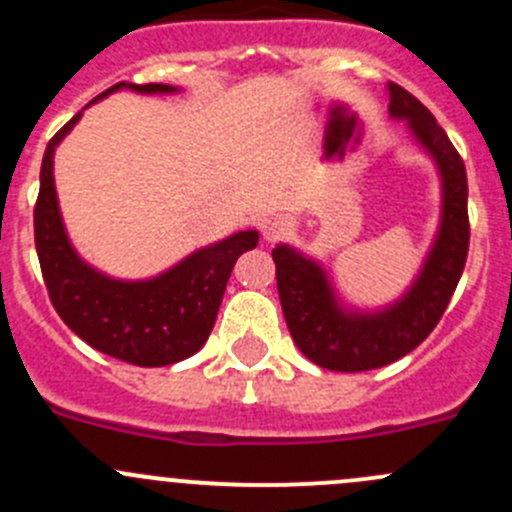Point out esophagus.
Segmentation results:
<instances>
[{
    "label": "esophagus",
    "instance_id": "1",
    "mask_svg": "<svg viewBox=\"0 0 512 512\" xmlns=\"http://www.w3.org/2000/svg\"><path fill=\"white\" fill-rule=\"evenodd\" d=\"M285 230H287V220L282 218V215L262 220V235H265V240H275V237H280Z\"/></svg>",
    "mask_w": 512,
    "mask_h": 512
}]
</instances>
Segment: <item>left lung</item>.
Wrapping results in <instances>:
<instances>
[{"label":"left lung","instance_id":"left-lung-1","mask_svg":"<svg viewBox=\"0 0 512 512\" xmlns=\"http://www.w3.org/2000/svg\"><path fill=\"white\" fill-rule=\"evenodd\" d=\"M389 113L406 123L411 138L433 160L441 178V218L406 292L376 309L344 302L317 257L280 242L272 250L277 289L289 334L299 352L322 369L369 371L391 364L433 332L446 312L468 255V180L466 165L433 113L401 86H386Z\"/></svg>","mask_w":512,"mask_h":512}]
</instances>
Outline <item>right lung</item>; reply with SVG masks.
I'll return each instance as SVG.
<instances>
[{
  "label": "right lung",
  "instance_id": "right-lung-1",
  "mask_svg": "<svg viewBox=\"0 0 512 512\" xmlns=\"http://www.w3.org/2000/svg\"><path fill=\"white\" fill-rule=\"evenodd\" d=\"M123 89L148 96L180 91L170 84L121 81L91 103ZM84 111L51 138L41 160L34 240L51 304L71 332L113 359L136 366H168L188 359L208 342L232 267L242 252L257 247L260 232L240 230L198 247L146 280H118L96 270L71 245L54 183L56 148L74 131Z\"/></svg>",
  "mask_w": 512,
  "mask_h": 512
}]
</instances>
